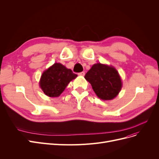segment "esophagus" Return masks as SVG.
I'll list each match as a JSON object with an SVG mask.
<instances>
[{
  "label": "esophagus",
  "mask_w": 159,
  "mask_h": 159,
  "mask_svg": "<svg viewBox=\"0 0 159 159\" xmlns=\"http://www.w3.org/2000/svg\"><path fill=\"white\" fill-rule=\"evenodd\" d=\"M78 75H81V76H84L85 72H84V71H81V72H80V73L78 74Z\"/></svg>",
  "instance_id": "34e87169"
}]
</instances>
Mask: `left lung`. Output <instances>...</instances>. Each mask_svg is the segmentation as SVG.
Here are the masks:
<instances>
[{
	"mask_svg": "<svg viewBox=\"0 0 159 159\" xmlns=\"http://www.w3.org/2000/svg\"><path fill=\"white\" fill-rule=\"evenodd\" d=\"M85 78L91 85L94 92L102 100H111L122 88L121 79L114 67L95 64L86 73Z\"/></svg>",
	"mask_w": 159,
	"mask_h": 159,
	"instance_id": "obj_1",
	"label": "left lung"
}]
</instances>
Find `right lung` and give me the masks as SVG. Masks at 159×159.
Here are the masks:
<instances>
[{
    "mask_svg": "<svg viewBox=\"0 0 159 159\" xmlns=\"http://www.w3.org/2000/svg\"><path fill=\"white\" fill-rule=\"evenodd\" d=\"M78 76L60 63H55L45 70L41 76L40 86L47 96L58 97L72 80Z\"/></svg>",
    "mask_w": 159,
    "mask_h": 159,
    "instance_id": "add662e5",
    "label": "right lung"
}]
</instances>
